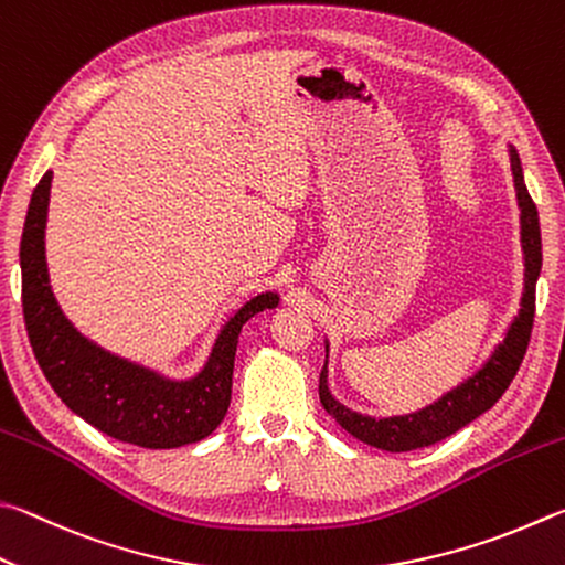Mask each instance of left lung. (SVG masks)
<instances>
[{
    "mask_svg": "<svg viewBox=\"0 0 565 565\" xmlns=\"http://www.w3.org/2000/svg\"><path fill=\"white\" fill-rule=\"evenodd\" d=\"M509 161L513 188H516V203L521 211V250H523V292L519 315L511 320L509 330L503 332V340L493 348L489 360L463 380L457 387L441 394L437 402L427 404L417 412L397 414V417H370L350 407H344L340 399L332 397L328 387V362H324L320 374V402L328 409L330 417L340 427L352 434L370 447L382 451H414L422 447H431L441 439L451 437L471 424L483 412H489L493 404L501 399V394L509 390L511 380L526 354L531 328H533V310H536V280L541 275V227L539 211L533 205L526 181H523V168L516 148L509 146ZM324 350L330 352V344L324 342Z\"/></svg>",
    "mask_w": 565,
    "mask_h": 565,
    "instance_id": "obj_1",
    "label": "left lung"
}]
</instances>
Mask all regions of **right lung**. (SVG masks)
Instances as JSON below:
<instances>
[{
  "label": "right lung",
  "mask_w": 565,
  "mask_h": 565,
  "mask_svg": "<svg viewBox=\"0 0 565 565\" xmlns=\"http://www.w3.org/2000/svg\"><path fill=\"white\" fill-rule=\"evenodd\" d=\"M54 173L46 171L29 201L19 265L26 334L44 377L68 409L98 431L143 449H175L205 439L231 407L237 338L253 315L273 310L280 295L247 300L217 332L201 372L171 380L84 338L58 308L46 270V213Z\"/></svg>",
  "instance_id": "add662e5"
}]
</instances>
